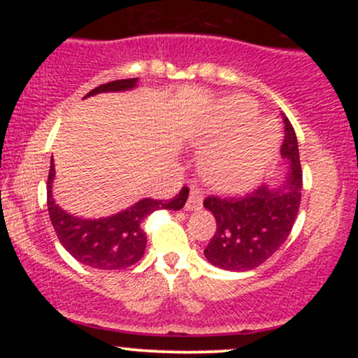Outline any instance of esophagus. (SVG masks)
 Returning a JSON list of instances; mask_svg holds the SVG:
<instances>
[{
  "mask_svg": "<svg viewBox=\"0 0 358 358\" xmlns=\"http://www.w3.org/2000/svg\"><path fill=\"white\" fill-rule=\"evenodd\" d=\"M202 205H203V192L200 190L199 187H192L190 196H188L185 208H187V210H200Z\"/></svg>",
  "mask_w": 358,
  "mask_h": 358,
  "instance_id": "obj_1",
  "label": "esophagus"
}]
</instances>
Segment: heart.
Listing matches in <instances>:
<instances>
[{"instance_id": "b5f03b06", "label": "heart", "mask_w": 358, "mask_h": 358, "mask_svg": "<svg viewBox=\"0 0 358 358\" xmlns=\"http://www.w3.org/2000/svg\"><path fill=\"white\" fill-rule=\"evenodd\" d=\"M256 119V106L244 97L224 102L205 133V143L229 141L208 151L202 159L203 176L222 192H242L261 178L276 150V131L269 122H259L243 131Z\"/></svg>"}]
</instances>
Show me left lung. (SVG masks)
I'll use <instances>...</instances> for the list:
<instances>
[{
	"label": "left lung",
	"instance_id": "obj_1",
	"mask_svg": "<svg viewBox=\"0 0 358 358\" xmlns=\"http://www.w3.org/2000/svg\"><path fill=\"white\" fill-rule=\"evenodd\" d=\"M281 116L285 122L281 153L289 166L285 183L276 188L261 185L242 196L208 195L203 200V207L217 222V231L203 254L217 268H257L281 248L293 229L301 202L303 170L294 127L285 113Z\"/></svg>",
	"mask_w": 358,
	"mask_h": 358
}]
</instances>
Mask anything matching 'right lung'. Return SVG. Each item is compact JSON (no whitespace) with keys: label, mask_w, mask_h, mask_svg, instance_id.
Masks as SVG:
<instances>
[{"label":"right lung","mask_w":358,"mask_h":358,"mask_svg":"<svg viewBox=\"0 0 358 358\" xmlns=\"http://www.w3.org/2000/svg\"><path fill=\"white\" fill-rule=\"evenodd\" d=\"M138 79H121L102 84L85 94V97L99 92H117L133 89ZM55 175L53 159L47 180V207L52 225L55 229L60 244L82 264L96 269L113 271L126 269L136 264L146 249V234L143 231V220L155 210H180L188 199V188L183 187L171 200L143 199L133 207L104 217V219H80L73 217L53 202L52 180Z\"/></svg>","instance_id":"right-lung-1"}]
</instances>
